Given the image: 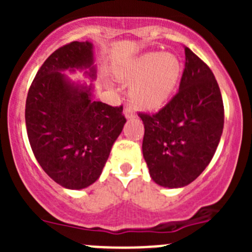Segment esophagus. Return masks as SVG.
Masks as SVG:
<instances>
[{"instance_id":"esophagus-1","label":"esophagus","mask_w":252,"mask_h":252,"mask_svg":"<svg viewBox=\"0 0 252 252\" xmlns=\"http://www.w3.org/2000/svg\"><path fill=\"white\" fill-rule=\"evenodd\" d=\"M123 114L124 117H126V119H131V118H135V113H134V111L131 110V108H124L123 111Z\"/></svg>"}]
</instances>
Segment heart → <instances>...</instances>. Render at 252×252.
I'll return each instance as SVG.
<instances>
[{
	"mask_svg": "<svg viewBox=\"0 0 252 252\" xmlns=\"http://www.w3.org/2000/svg\"><path fill=\"white\" fill-rule=\"evenodd\" d=\"M183 73L179 57L172 52H149L129 62L118 77L131 84L129 98L139 110L154 112L166 105Z\"/></svg>",
	"mask_w": 252,
	"mask_h": 252,
	"instance_id": "b5f03b06",
	"label": "heart"
}]
</instances>
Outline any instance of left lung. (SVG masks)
Masks as SVG:
<instances>
[{"mask_svg": "<svg viewBox=\"0 0 252 252\" xmlns=\"http://www.w3.org/2000/svg\"><path fill=\"white\" fill-rule=\"evenodd\" d=\"M140 118L151 179L169 189L189 185L208 166L222 136L224 108L212 70L185 47L178 94L161 111Z\"/></svg>", "mask_w": 252, "mask_h": 252, "instance_id": "left-lung-1", "label": "left lung"}]
</instances>
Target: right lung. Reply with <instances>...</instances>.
Listing matches in <instances>:
<instances>
[{
	"label": "right lung",
	"mask_w": 252,
	"mask_h": 252,
	"mask_svg": "<svg viewBox=\"0 0 252 252\" xmlns=\"http://www.w3.org/2000/svg\"><path fill=\"white\" fill-rule=\"evenodd\" d=\"M65 71H83L90 84ZM97 77L94 45L73 41L45 61L29 89L25 124L34 156L51 179L80 190L100 178L123 130V107L94 100Z\"/></svg>",
	"instance_id": "add662e5"
}]
</instances>
